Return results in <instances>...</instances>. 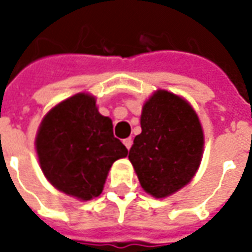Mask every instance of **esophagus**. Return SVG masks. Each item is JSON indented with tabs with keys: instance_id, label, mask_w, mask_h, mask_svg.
Here are the masks:
<instances>
[{
	"instance_id": "34e87169",
	"label": "esophagus",
	"mask_w": 252,
	"mask_h": 252,
	"mask_svg": "<svg viewBox=\"0 0 252 252\" xmlns=\"http://www.w3.org/2000/svg\"><path fill=\"white\" fill-rule=\"evenodd\" d=\"M123 143H124V146L129 150V148L132 147V137H126V139L123 140Z\"/></svg>"
}]
</instances>
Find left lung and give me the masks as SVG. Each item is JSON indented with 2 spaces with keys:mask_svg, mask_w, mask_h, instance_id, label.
<instances>
[{
  "mask_svg": "<svg viewBox=\"0 0 252 252\" xmlns=\"http://www.w3.org/2000/svg\"><path fill=\"white\" fill-rule=\"evenodd\" d=\"M140 126L128 158L143 189L164 198L194 177L204 150L202 126L189 102L167 90L146 101Z\"/></svg>",
  "mask_w": 252,
  "mask_h": 252,
  "instance_id": "left-lung-1",
  "label": "left lung"
}]
</instances>
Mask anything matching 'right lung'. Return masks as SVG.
Wrapping results in <instances>:
<instances>
[{"label":"right lung","mask_w":252,"mask_h":252,"mask_svg":"<svg viewBox=\"0 0 252 252\" xmlns=\"http://www.w3.org/2000/svg\"><path fill=\"white\" fill-rule=\"evenodd\" d=\"M36 153L46 178L58 190L88 201L102 193L113 162L128 150L113 136V124L95 98L78 93L54 106L36 135Z\"/></svg>","instance_id":"add662e5"}]
</instances>
